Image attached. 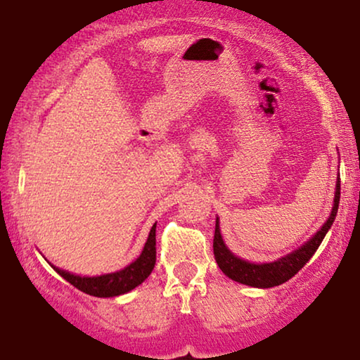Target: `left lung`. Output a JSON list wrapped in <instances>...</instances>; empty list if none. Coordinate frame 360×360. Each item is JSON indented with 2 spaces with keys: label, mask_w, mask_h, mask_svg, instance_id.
<instances>
[{
  "label": "left lung",
  "mask_w": 360,
  "mask_h": 360,
  "mask_svg": "<svg viewBox=\"0 0 360 360\" xmlns=\"http://www.w3.org/2000/svg\"><path fill=\"white\" fill-rule=\"evenodd\" d=\"M338 201H340V181H337V191H335V200H333V208L332 214L326 220V223L318 230L315 237L311 240L304 243L303 247L298 250H295L292 254L286 255V257L276 260V262L269 264H250L247 260H242L225 247V243L221 240L220 235V226L214 225V237H213V254L214 260H217L218 267L225 272V276H229L230 279L237 281V283L247 284V286L254 288H274L279 284L286 283L292 278L295 274L303 269L304 264L313 257L318 247H320L321 240L325 238L326 232L332 226L333 220L337 217L338 210Z\"/></svg>",
  "instance_id": "obj_1"
}]
</instances>
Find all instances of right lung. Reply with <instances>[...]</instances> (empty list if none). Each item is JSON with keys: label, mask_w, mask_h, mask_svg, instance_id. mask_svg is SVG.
Here are the masks:
<instances>
[{"label": "right lung", "mask_w": 360, "mask_h": 360, "mask_svg": "<svg viewBox=\"0 0 360 360\" xmlns=\"http://www.w3.org/2000/svg\"><path fill=\"white\" fill-rule=\"evenodd\" d=\"M155 266V225L152 226L150 233L146 242L140 257L127 266L125 269L118 272H111V274L96 276V278H81V276L69 274V272L57 269V274H60L68 283H71L74 288L79 291L86 292V295L98 296V298H111V296L125 295V292L131 291L142 284L148 276H150L152 269Z\"/></svg>", "instance_id": "1"}]
</instances>
